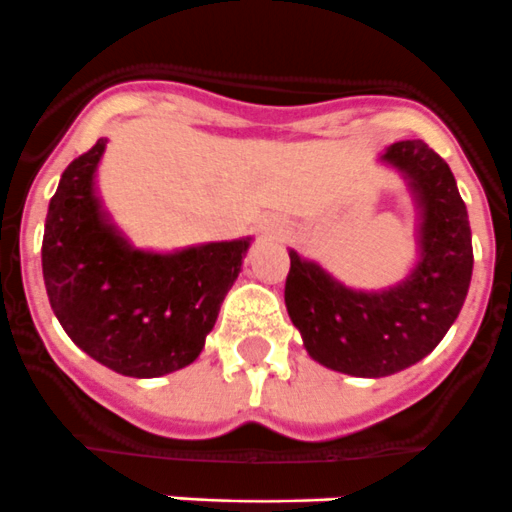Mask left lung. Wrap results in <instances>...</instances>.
<instances>
[{"instance_id":"obj_1","label":"left lung","mask_w":512,"mask_h":512,"mask_svg":"<svg viewBox=\"0 0 512 512\" xmlns=\"http://www.w3.org/2000/svg\"><path fill=\"white\" fill-rule=\"evenodd\" d=\"M381 161L401 171L421 211L413 271L383 291H356L288 251L283 291L308 356L356 378L393 376L426 358L458 318L473 276L468 209L450 166L421 139L396 141Z\"/></svg>"}]
</instances>
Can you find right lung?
Returning a JSON list of instances; mask_svg holds the SVG:
<instances>
[{"label":"right lung","instance_id":"add662e5","mask_svg":"<svg viewBox=\"0 0 512 512\" xmlns=\"http://www.w3.org/2000/svg\"><path fill=\"white\" fill-rule=\"evenodd\" d=\"M104 149L99 139L74 159L49 201L44 286L54 316L84 353L121 376L159 378L199 358L251 239L174 254L134 249L96 196Z\"/></svg>","mask_w":512,"mask_h":512}]
</instances>
